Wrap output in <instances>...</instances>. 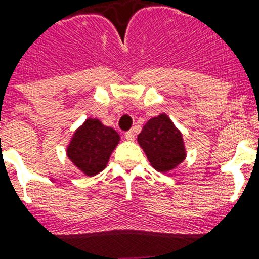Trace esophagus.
<instances>
[{
	"label": "esophagus",
	"instance_id": "1",
	"mask_svg": "<svg viewBox=\"0 0 259 259\" xmlns=\"http://www.w3.org/2000/svg\"><path fill=\"white\" fill-rule=\"evenodd\" d=\"M125 138L127 141H133L134 140V133L133 132H126L125 133Z\"/></svg>",
	"mask_w": 259,
	"mask_h": 259
}]
</instances>
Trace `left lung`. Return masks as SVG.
Instances as JSON below:
<instances>
[{"label": "left lung", "instance_id": "8db88e82", "mask_svg": "<svg viewBox=\"0 0 259 259\" xmlns=\"http://www.w3.org/2000/svg\"><path fill=\"white\" fill-rule=\"evenodd\" d=\"M137 141L152 167L159 172H168L186 159L182 133L165 114L149 119Z\"/></svg>", "mask_w": 259, "mask_h": 259}]
</instances>
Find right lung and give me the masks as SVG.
<instances>
[{"label": "right lung", "mask_w": 259, "mask_h": 259, "mask_svg": "<svg viewBox=\"0 0 259 259\" xmlns=\"http://www.w3.org/2000/svg\"><path fill=\"white\" fill-rule=\"evenodd\" d=\"M119 143V134L99 119L88 118L74 132L66 153L73 164L88 177L106 168L112 151Z\"/></svg>", "instance_id": "add662e5"}]
</instances>
